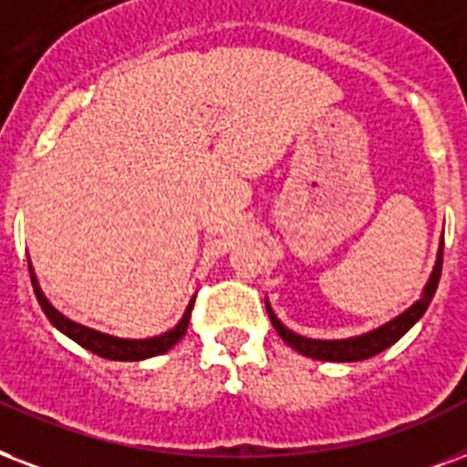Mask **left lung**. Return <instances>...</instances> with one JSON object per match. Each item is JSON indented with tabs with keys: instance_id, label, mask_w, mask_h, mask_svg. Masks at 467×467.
I'll return each instance as SVG.
<instances>
[{
	"instance_id": "8db88e82",
	"label": "left lung",
	"mask_w": 467,
	"mask_h": 467,
	"mask_svg": "<svg viewBox=\"0 0 467 467\" xmlns=\"http://www.w3.org/2000/svg\"><path fill=\"white\" fill-rule=\"evenodd\" d=\"M441 267H443V241H441L439 245L436 265H433L431 275H429V283L424 285L421 297H419L410 309H404L400 317L389 319L388 324H382V327L372 328L368 334L350 336V338H334V341L306 338V336L295 334L292 328L285 327L283 321L275 317L273 306H270V302L265 299L267 317L273 321L275 331L280 334V338H283L287 346H292V348L297 350V353H302V356L314 358V360H331V363H356V360H365V358L378 356V353H382L385 348H389L392 343L400 341V338L424 317L426 306L431 305L433 295H436V287H439Z\"/></svg>"
}]
</instances>
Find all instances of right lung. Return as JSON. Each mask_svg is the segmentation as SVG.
Here are the masks:
<instances>
[{
  "label": "right lung",
  "mask_w": 467,
  "mask_h": 467,
  "mask_svg": "<svg viewBox=\"0 0 467 467\" xmlns=\"http://www.w3.org/2000/svg\"><path fill=\"white\" fill-rule=\"evenodd\" d=\"M28 273H31V285H34L36 299H38V305H41L43 314L48 317L50 324H53L57 331H63L67 338L79 343L82 348L97 353V356L109 358V360H146V358L168 353V350L172 348V346H175L184 334H187V324H190L194 297L192 302L187 305V309H184L182 319L177 321V327L165 331V334L153 336V338H119V336L102 334V331H97V328L82 327V324H78V321L67 319V317L57 312L56 306L48 302V297L43 295L41 285H38V277H36L34 273V265H31V260H28Z\"/></svg>",
  "instance_id": "1"
}]
</instances>
